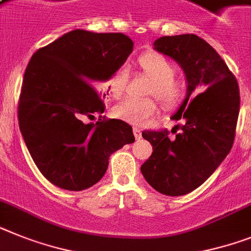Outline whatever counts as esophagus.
<instances>
[{"label": "esophagus", "instance_id": "34e87169", "mask_svg": "<svg viewBox=\"0 0 251 251\" xmlns=\"http://www.w3.org/2000/svg\"><path fill=\"white\" fill-rule=\"evenodd\" d=\"M133 133H134V137H136V140H140L141 137H142V132H141L140 128L134 127L133 128Z\"/></svg>", "mask_w": 251, "mask_h": 251}]
</instances>
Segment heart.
<instances>
[{
  "instance_id": "obj_1",
  "label": "heart",
  "mask_w": 251,
  "mask_h": 251,
  "mask_svg": "<svg viewBox=\"0 0 251 251\" xmlns=\"http://www.w3.org/2000/svg\"><path fill=\"white\" fill-rule=\"evenodd\" d=\"M137 64L142 74L150 78L145 89V95H151L164 108H174L187 95V83L177 76L175 64L157 52H145L137 58ZM128 68L121 66L106 81V89L111 98L121 99L128 85ZM157 110L156 102L146 99H127L118 104L113 113L117 118L134 126L146 123Z\"/></svg>"
}]
</instances>
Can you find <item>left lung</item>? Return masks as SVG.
Returning <instances> with one entry per match:
<instances>
[{
  "label": "left lung",
  "instance_id": "1",
  "mask_svg": "<svg viewBox=\"0 0 251 251\" xmlns=\"http://www.w3.org/2000/svg\"><path fill=\"white\" fill-rule=\"evenodd\" d=\"M153 46L180 64L188 94L171 118L180 121L171 130H179L174 138L168 129L142 132L153 152L141 171L158 193L184 196L202 185L232 147L240 110L239 83L220 54L194 34L162 36Z\"/></svg>",
  "mask_w": 251,
  "mask_h": 251
}]
</instances>
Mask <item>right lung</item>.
<instances>
[{
	"mask_svg": "<svg viewBox=\"0 0 251 251\" xmlns=\"http://www.w3.org/2000/svg\"><path fill=\"white\" fill-rule=\"evenodd\" d=\"M132 50L126 34L74 30L30 59L19 126L36 168L55 187L74 192L93 187L104 176L111 153L134 142L129 124L101 118L105 104L93 86L108 80ZM96 114V124L83 123Z\"/></svg>",
	"mask_w": 251,
	"mask_h": 251,
	"instance_id": "obj_1",
	"label": "right lung"
}]
</instances>
